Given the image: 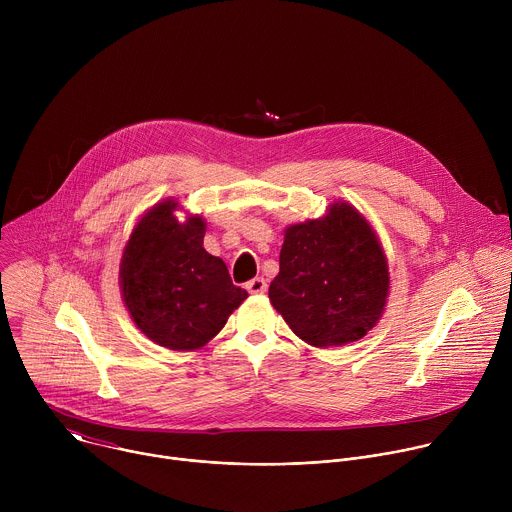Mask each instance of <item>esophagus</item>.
<instances>
[{"mask_svg":"<svg viewBox=\"0 0 512 512\" xmlns=\"http://www.w3.org/2000/svg\"><path fill=\"white\" fill-rule=\"evenodd\" d=\"M247 291H249V294H253V296H261V294H265V291H267V281L263 277H255V279H251L247 283Z\"/></svg>","mask_w":512,"mask_h":512,"instance_id":"esophagus-1","label":"esophagus"}]
</instances>
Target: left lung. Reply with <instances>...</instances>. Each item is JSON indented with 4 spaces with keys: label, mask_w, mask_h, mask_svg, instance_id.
<instances>
[{
    "label": "left lung",
    "mask_w": 512,
    "mask_h": 512,
    "mask_svg": "<svg viewBox=\"0 0 512 512\" xmlns=\"http://www.w3.org/2000/svg\"><path fill=\"white\" fill-rule=\"evenodd\" d=\"M389 263L373 229L350 202L285 227L271 306L304 342L344 346L367 336L389 298Z\"/></svg>",
    "instance_id": "obj_1"
}]
</instances>
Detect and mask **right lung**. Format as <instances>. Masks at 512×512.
Segmentation results:
<instances>
[{
	"mask_svg": "<svg viewBox=\"0 0 512 512\" xmlns=\"http://www.w3.org/2000/svg\"><path fill=\"white\" fill-rule=\"evenodd\" d=\"M178 210V200L166 198L141 214L121 255L119 287L141 334L170 350H198L249 294L233 285L225 261L202 247L204 218L180 221Z\"/></svg>",
	"mask_w": 512,
	"mask_h": 512,
	"instance_id": "add662e5",
	"label": "right lung"
}]
</instances>
